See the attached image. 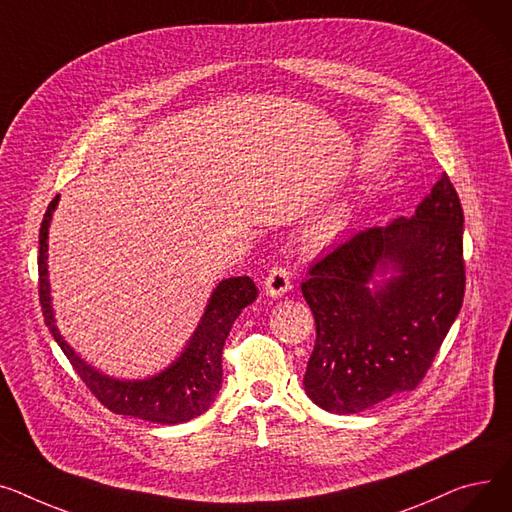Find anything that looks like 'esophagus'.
I'll list each match as a JSON object with an SVG mask.
<instances>
[{
    "label": "esophagus",
    "mask_w": 512,
    "mask_h": 512,
    "mask_svg": "<svg viewBox=\"0 0 512 512\" xmlns=\"http://www.w3.org/2000/svg\"><path fill=\"white\" fill-rule=\"evenodd\" d=\"M289 289H291V279H289L287 268H283V266H273V270H270L266 281H264V291H266V295H270V297H281V295H285Z\"/></svg>",
    "instance_id": "obj_1"
}]
</instances>
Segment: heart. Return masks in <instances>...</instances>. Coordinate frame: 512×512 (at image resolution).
Returning <instances> with one entry per match:
<instances>
[{"mask_svg": "<svg viewBox=\"0 0 512 512\" xmlns=\"http://www.w3.org/2000/svg\"><path fill=\"white\" fill-rule=\"evenodd\" d=\"M353 221V210L349 206L333 208L328 215H324L312 229V237L316 242H328L335 235H339L345 227H349Z\"/></svg>", "mask_w": 512, "mask_h": 512, "instance_id": "obj_1", "label": "heart"}]
</instances>
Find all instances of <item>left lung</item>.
I'll return each mask as SVG.
<instances>
[{
  "instance_id": "left-lung-1",
  "label": "left lung",
  "mask_w": 512,
  "mask_h": 512,
  "mask_svg": "<svg viewBox=\"0 0 512 512\" xmlns=\"http://www.w3.org/2000/svg\"><path fill=\"white\" fill-rule=\"evenodd\" d=\"M302 293L316 320L306 395L359 413L413 390L465 295L463 208L446 173L411 219L370 227L310 268Z\"/></svg>"
}]
</instances>
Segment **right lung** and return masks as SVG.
<instances>
[{
	"label": "right lung",
	"instance_id": "obj_1",
	"mask_svg": "<svg viewBox=\"0 0 512 512\" xmlns=\"http://www.w3.org/2000/svg\"><path fill=\"white\" fill-rule=\"evenodd\" d=\"M59 196L51 200L39 231V299L53 339L62 347L82 382L109 411L132 415L153 424H184L204 413L215 401L223 382L221 353L235 318L250 306L258 289L250 277L223 279L198 322L184 351L163 372L142 380L111 378L90 364L68 345L59 333L51 306V287L47 270L49 225Z\"/></svg>",
	"mask_w": 512,
	"mask_h": 512
}]
</instances>
